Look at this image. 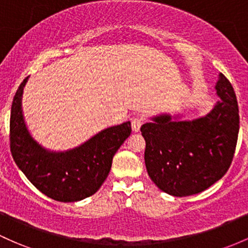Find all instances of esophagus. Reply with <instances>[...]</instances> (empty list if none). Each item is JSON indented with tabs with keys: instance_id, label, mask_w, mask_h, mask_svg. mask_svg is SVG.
<instances>
[{
	"instance_id": "esophagus-1",
	"label": "esophagus",
	"mask_w": 248,
	"mask_h": 248,
	"mask_svg": "<svg viewBox=\"0 0 248 248\" xmlns=\"http://www.w3.org/2000/svg\"><path fill=\"white\" fill-rule=\"evenodd\" d=\"M143 121H144V119H143L142 117H135V118L131 119V126H132V130H134L135 132L140 131V126H142V124H143Z\"/></svg>"
}]
</instances>
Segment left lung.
Wrapping results in <instances>:
<instances>
[{
  "mask_svg": "<svg viewBox=\"0 0 248 248\" xmlns=\"http://www.w3.org/2000/svg\"><path fill=\"white\" fill-rule=\"evenodd\" d=\"M215 90L220 100L206 116L181 121L178 116L159 114L140 127L146 171L169 195L201 193L231 167L239 134L238 102L222 73Z\"/></svg>",
  "mask_w": 248,
  "mask_h": 248,
  "instance_id": "8db88e82",
  "label": "left lung"
}]
</instances>
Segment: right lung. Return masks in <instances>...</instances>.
<instances>
[{
    "label": "right lung",
    "mask_w": 248,
    "mask_h": 248,
    "mask_svg": "<svg viewBox=\"0 0 248 248\" xmlns=\"http://www.w3.org/2000/svg\"><path fill=\"white\" fill-rule=\"evenodd\" d=\"M27 80L28 77L18 86L10 111V151L15 163L34 187L55 201L89 198L108 177L114 154L131 134V123L108 127L71 150L50 151L31 137L23 119L21 102Z\"/></svg>",
    "instance_id": "right-lung-1"
}]
</instances>
